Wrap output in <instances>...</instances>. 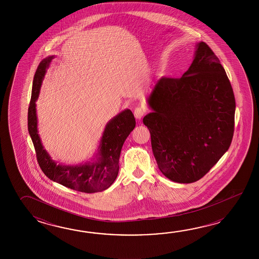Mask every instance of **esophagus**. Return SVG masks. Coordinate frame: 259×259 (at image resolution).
<instances>
[{
  "mask_svg": "<svg viewBox=\"0 0 259 259\" xmlns=\"http://www.w3.org/2000/svg\"><path fill=\"white\" fill-rule=\"evenodd\" d=\"M145 113V109L143 107H136L134 110V116L136 117L138 120H141V118L143 117V115Z\"/></svg>",
  "mask_w": 259,
  "mask_h": 259,
  "instance_id": "obj_1",
  "label": "esophagus"
}]
</instances>
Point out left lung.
Here are the masks:
<instances>
[{
	"label": "left lung",
	"instance_id": "obj_1",
	"mask_svg": "<svg viewBox=\"0 0 259 259\" xmlns=\"http://www.w3.org/2000/svg\"><path fill=\"white\" fill-rule=\"evenodd\" d=\"M143 117L154 158L168 180L192 183L218 163L231 146L235 98L220 61L201 41L181 78L162 77L147 98Z\"/></svg>",
	"mask_w": 259,
	"mask_h": 259
}]
</instances>
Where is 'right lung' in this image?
<instances>
[{
  "label": "right lung",
  "mask_w": 259,
  "mask_h": 259,
  "mask_svg": "<svg viewBox=\"0 0 259 259\" xmlns=\"http://www.w3.org/2000/svg\"><path fill=\"white\" fill-rule=\"evenodd\" d=\"M54 55L44 58L35 73L32 94L28 112V127L41 170L53 182L60 183L81 193H93L105 191L116 181L119 170V156L122 146L136 121L132 111L125 109L107 122L101 138L95 159L76 165L57 164L44 149L38 133L36 101L44 76Z\"/></svg>",
  "instance_id": "obj_1"
}]
</instances>
